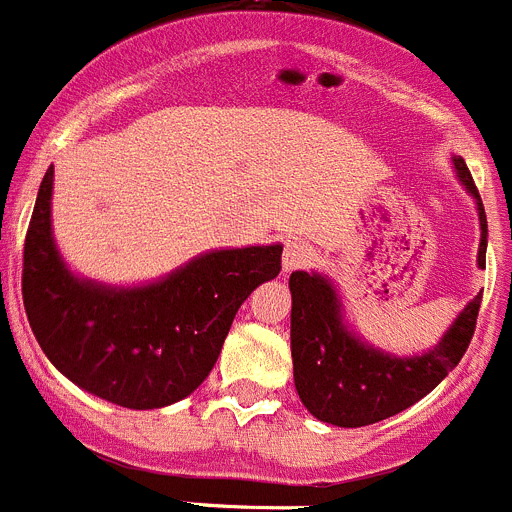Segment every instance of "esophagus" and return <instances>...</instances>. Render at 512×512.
<instances>
[{
  "label": "esophagus",
  "instance_id": "34e87169",
  "mask_svg": "<svg viewBox=\"0 0 512 512\" xmlns=\"http://www.w3.org/2000/svg\"><path fill=\"white\" fill-rule=\"evenodd\" d=\"M309 259H312V248L304 241L292 238V241L284 243V253H281V266H284V271L302 269V266L309 264Z\"/></svg>",
  "mask_w": 512,
  "mask_h": 512
}]
</instances>
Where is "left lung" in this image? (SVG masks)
I'll return each mask as SVG.
<instances>
[{"mask_svg":"<svg viewBox=\"0 0 512 512\" xmlns=\"http://www.w3.org/2000/svg\"><path fill=\"white\" fill-rule=\"evenodd\" d=\"M454 167L477 200L482 228L477 264L485 269V208L464 159L454 157ZM289 289L294 386L299 398L312 416L348 429L401 414L434 391L470 348L482 302V294H477L434 350L416 358H396L368 348L345 327L337 294L325 276L294 271Z\"/></svg>","mask_w":512,"mask_h":512,"instance_id":"left-lung-1","label":"left lung"}]
</instances>
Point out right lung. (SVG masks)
<instances>
[{"label": "right lung", "mask_w": 512, "mask_h": 512, "mask_svg": "<svg viewBox=\"0 0 512 512\" xmlns=\"http://www.w3.org/2000/svg\"><path fill=\"white\" fill-rule=\"evenodd\" d=\"M53 167L22 251V302L50 363L124 409H162L208 378L238 307L281 271V246L205 253L167 279L111 289L75 279L50 231Z\"/></svg>", "instance_id": "add662e5"}]
</instances>
